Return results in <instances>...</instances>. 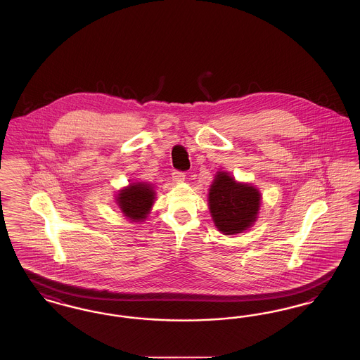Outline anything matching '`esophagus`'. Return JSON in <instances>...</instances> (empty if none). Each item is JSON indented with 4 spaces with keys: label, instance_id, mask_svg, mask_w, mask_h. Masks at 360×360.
Here are the masks:
<instances>
[{
    "label": "esophagus",
    "instance_id": "1",
    "mask_svg": "<svg viewBox=\"0 0 360 360\" xmlns=\"http://www.w3.org/2000/svg\"><path fill=\"white\" fill-rule=\"evenodd\" d=\"M172 181L174 182H184L185 181V172H172Z\"/></svg>",
    "mask_w": 360,
    "mask_h": 360
}]
</instances>
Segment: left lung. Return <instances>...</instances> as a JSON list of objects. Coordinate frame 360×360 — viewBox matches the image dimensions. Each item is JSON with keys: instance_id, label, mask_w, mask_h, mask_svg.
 <instances>
[{"instance_id": "1", "label": "left lung", "mask_w": 360, "mask_h": 360, "mask_svg": "<svg viewBox=\"0 0 360 360\" xmlns=\"http://www.w3.org/2000/svg\"><path fill=\"white\" fill-rule=\"evenodd\" d=\"M212 220L223 235H238L257 220L262 194L251 184L236 181L229 172H217L207 193Z\"/></svg>"}]
</instances>
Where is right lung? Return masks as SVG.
I'll list each match as a JSON object with an SVG mask.
<instances>
[{
    "label": "right lung",
    "mask_w": 360,
    "mask_h": 360,
    "mask_svg": "<svg viewBox=\"0 0 360 360\" xmlns=\"http://www.w3.org/2000/svg\"><path fill=\"white\" fill-rule=\"evenodd\" d=\"M155 198L156 193L150 184L136 181L120 188L115 200L125 219L131 223L140 224L151 213Z\"/></svg>",
    "instance_id": "1"
}]
</instances>
